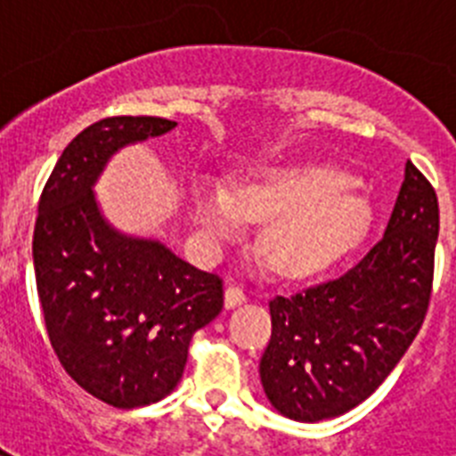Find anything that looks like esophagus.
<instances>
[{"label":"esophagus","mask_w":456,"mask_h":456,"mask_svg":"<svg viewBox=\"0 0 456 456\" xmlns=\"http://www.w3.org/2000/svg\"><path fill=\"white\" fill-rule=\"evenodd\" d=\"M247 301V294L240 285H228L225 288V308H235V305H241Z\"/></svg>","instance_id":"obj_1"}]
</instances>
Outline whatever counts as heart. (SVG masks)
<instances>
[{
    "label": "heart",
    "instance_id": "heart-1",
    "mask_svg": "<svg viewBox=\"0 0 456 456\" xmlns=\"http://www.w3.org/2000/svg\"><path fill=\"white\" fill-rule=\"evenodd\" d=\"M193 215L219 240H235L247 219L272 216L260 237L267 263L283 276H313L363 240L372 209L352 184V173L313 162L272 168L232 193L203 184L193 199Z\"/></svg>",
    "mask_w": 456,
    "mask_h": 456
}]
</instances>
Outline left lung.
<instances>
[{"label": "left lung", "instance_id": "obj_1", "mask_svg": "<svg viewBox=\"0 0 456 456\" xmlns=\"http://www.w3.org/2000/svg\"><path fill=\"white\" fill-rule=\"evenodd\" d=\"M438 199L406 162L384 237L336 281L273 297L260 381L283 416L347 413L384 384L425 322L434 283Z\"/></svg>", "mask_w": 456, "mask_h": 456}]
</instances>
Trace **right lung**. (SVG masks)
<instances>
[{
    "label": "right lung",
    "instance_id": "add662e5",
    "mask_svg": "<svg viewBox=\"0 0 456 456\" xmlns=\"http://www.w3.org/2000/svg\"><path fill=\"white\" fill-rule=\"evenodd\" d=\"M159 116H109L70 141L38 200L34 269L47 338L86 393L118 409L162 400L193 333L224 308V281L164 244L116 232L93 184L118 148L159 136Z\"/></svg>",
    "mask_w": 456,
    "mask_h": 456
}]
</instances>
